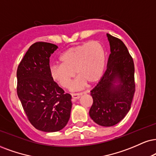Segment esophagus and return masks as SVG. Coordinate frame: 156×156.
<instances>
[{"label": "esophagus", "instance_id": "1", "mask_svg": "<svg viewBox=\"0 0 156 156\" xmlns=\"http://www.w3.org/2000/svg\"><path fill=\"white\" fill-rule=\"evenodd\" d=\"M71 96H72V98L73 100H76V99H79L80 97L82 96V94H71Z\"/></svg>", "mask_w": 156, "mask_h": 156}]
</instances>
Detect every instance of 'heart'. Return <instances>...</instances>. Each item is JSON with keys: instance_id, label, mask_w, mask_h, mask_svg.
<instances>
[{"instance_id": "obj_1", "label": "heart", "mask_w": 156, "mask_h": 156, "mask_svg": "<svg viewBox=\"0 0 156 156\" xmlns=\"http://www.w3.org/2000/svg\"><path fill=\"white\" fill-rule=\"evenodd\" d=\"M61 64L52 65V78L64 88L69 87L76 72L78 78L72 85L78 90L89 84H94L102 78L106 63V52L99 41H92L73 46L60 56Z\"/></svg>"}]
</instances>
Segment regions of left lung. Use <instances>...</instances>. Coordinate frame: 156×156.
I'll list each match as a JSON object with an SVG mask.
<instances>
[{"label":"left lung","instance_id":"1","mask_svg":"<svg viewBox=\"0 0 156 156\" xmlns=\"http://www.w3.org/2000/svg\"><path fill=\"white\" fill-rule=\"evenodd\" d=\"M110 54L107 70L91 91L89 115L102 126H112L126 115L135 91L134 65L123 41L107 33Z\"/></svg>","mask_w":156,"mask_h":156}]
</instances>
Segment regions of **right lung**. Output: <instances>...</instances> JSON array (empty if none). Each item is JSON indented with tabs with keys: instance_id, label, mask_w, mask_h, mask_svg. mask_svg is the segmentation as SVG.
<instances>
[{
	"instance_id": "1",
	"label": "right lung",
	"mask_w": 156,
	"mask_h": 156,
	"mask_svg": "<svg viewBox=\"0 0 156 156\" xmlns=\"http://www.w3.org/2000/svg\"><path fill=\"white\" fill-rule=\"evenodd\" d=\"M58 48L46 42L33 44L24 56L16 72L17 95L31 124L37 130H62L70 117L71 97L54 81L49 57Z\"/></svg>"
}]
</instances>
